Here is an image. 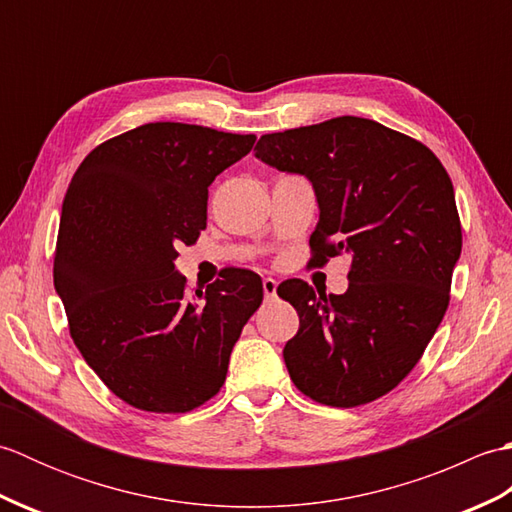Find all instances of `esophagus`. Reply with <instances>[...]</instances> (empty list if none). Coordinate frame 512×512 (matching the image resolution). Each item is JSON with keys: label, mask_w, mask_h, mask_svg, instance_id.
I'll use <instances>...</instances> for the list:
<instances>
[{"label": "esophagus", "mask_w": 512, "mask_h": 512, "mask_svg": "<svg viewBox=\"0 0 512 512\" xmlns=\"http://www.w3.org/2000/svg\"><path fill=\"white\" fill-rule=\"evenodd\" d=\"M262 286H264V295H266V299H273V297L277 295V281H275L273 277H264Z\"/></svg>", "instance_id": "34e87169"}]
</instances>
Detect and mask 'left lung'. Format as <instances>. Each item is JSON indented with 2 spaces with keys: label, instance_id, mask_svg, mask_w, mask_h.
<instances>
[{
  "label": "left lung",
  "instance_id": "obj_1",
  "mask_svg": "<svg viewBox=\"0 0 512 512\" xmlns=\"http://www.w3.org/2000/svg\"><path fill=\"white\" fill-rule=\"evenodd\" d=\"M255 158L312 184V262L352 257L343 295L299 279L279 286L299 314L284 347L292 383L332 407L385 396L416 367L449 306L462 253L449 173L418 140L358 116L266 134Z\"/></svg>",
  "mask_w": 512,
  "mask_h": 512
}]
</instances>
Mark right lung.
<instances>
[{
    "label": "right lung",
    "mask_w": 512,
    "mask_h": 512,
    "mask_svg": "<svg viewBox=\"0 0 512 512\" xmlns=\"http://www.w3.org/2000/svg\"><path fill=\"white\" fill-rule=\"evenodd\" d=\"M255 140L147 123L90 151L65 191L54 288L85 363L127 405L184 413L224 385L262 279L226 268L189 295L176 246L198 239L211 182Z\"/></svg>",
    "instance_id": "right-lung-1"
}]
</instances>
